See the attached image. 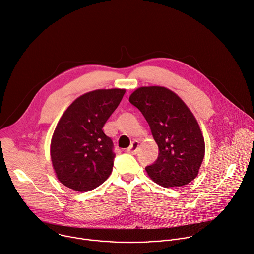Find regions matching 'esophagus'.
<instances>
[{"label":"esophagus","mask_w":254,"mask_h":254,"mask_svg":"<svg viewBox=\"0 0 254 254\" xmlns=\"http://www.w3.org/2000/svg\"><path fill=\"white\" fill-rule=\"evenodd\" d=\"M138 149H139V142L138 141H134L130 146L129 148L127 149V151L129 152V153L131 154H136L138 152Z\"/></svg>","instance_id":"1"}]
</instances>
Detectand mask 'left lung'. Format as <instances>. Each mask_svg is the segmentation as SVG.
<instances>
[{"instance_id": "8db88e82", "label": "left lung", "mask_w": 254, "mask_h": 254, "mask_svg": "<svg viewBox=\"0 0 254 254\" xmlns=\"http://www.w3.org/2000/svg\"><path fill=\"white\" fill-rule=\"evenodd\" d=\"M148 122L159 148L157 160L145 168L149 177L165 188L187 185L195 179L205 154L200 126L173 91L162 86H144L129 97Z\"/></svg>"}]
</instances>
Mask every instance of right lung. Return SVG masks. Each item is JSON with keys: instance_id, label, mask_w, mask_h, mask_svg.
I'll use <instances>...</instances> for the list:
<instances>
[{"instance_id": "obj_1", "label": "right lung", "mask_w": 254, "mask_h": 254, "mask_svg": "<svg viewBox=\"0 0 254 254\" xmlns=\"http://www.w3.org/2000/svg\"><path fill=\"white\" fill-rule=\"evenodd\" d=\"M125 89H98L75 99L57 123L50 154L58 180L87 192L100 186L113 169V142L102 130Z\"/></svg>"}]
</instances>
